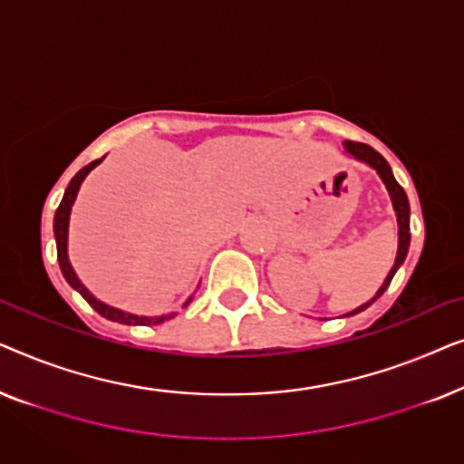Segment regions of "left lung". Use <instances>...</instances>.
<instances>
[{
	"mask_svg": "<svg viewBox=\"0 0 464 464\" xmlns=\"http://www.w3.org/2000/svg\"><path fill=\"white\" fill-rule=\"evenodd\" d=\"M344 154L348 158H353V160H359L367 164V167L373 169L378 173L380 179H382L386 192L391 196V202H392V211H395V218H397V227H399V243H397V257H395V264H392V268L389 270V275H386L384 283L380 285V289L376 291V295L372 297V300H367L365 304H361L359 308L351 310V313H346L344 316H353V314H359L363 313L365 308H370L373 302L378 300L380 295L384 294L386 289H389V285L392 281V276H395V272L401 268V264L405 262V256H408V249H410V202H408V194H405V189L399 186L395 175H392V170L389 167V162L384 160L382 156L378 154L376 150L370 148V145L365 143H354V141H344Z\"/></svg>",
	"mask_w": 464,
	"mask_h": 464,
	"instance_id": "8db88e82",
	"label": "left lung"
}]
</instances>
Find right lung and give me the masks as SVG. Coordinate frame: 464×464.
I'll use <instances>...</instances> for the list:
<instances>
[{"instance_id": "right-lung-1", "label": "right lung", "mask_w": 464, "mask_h": 464, "mask_svg": "<svg viewBox=\"0 0 464 464\" xmlns=\"http://www.w3.org/2000/svg\"><path fill=\"white\" fill-rule=\"evenodd\" d=\"M105 158V156H103ZM103 158H99V160H94L91 164H86L84 169L78 170L75 177L72 181H69V186L65 189V194H63V200L59 208H56L54 213V240H56V257H59V266H61V272L63 276H65V281L72 285V287L78 291V294L84 297V300L91 304V306L97 310L101 316H105V319L110 321H116V323H122V325H160V323L173 319L177 313H167V314H158V316H143V314H132V313H126V310H120L116 306H110V304L101 302L94 297L91 291L86 289V285L80 281L78 275H75L72 262H69V218H72V207L75 198H78V192H80V186L82 181L86 179V175L91 173V170L97 167V164L103 162ZM192 302V295L188 297L186 304H183V308L188 306V304Z\"/></svg>"}]
</instances>
